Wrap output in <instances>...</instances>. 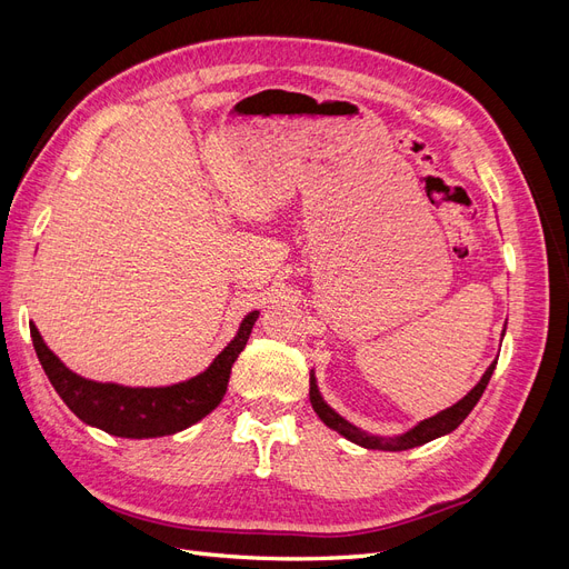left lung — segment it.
I'll list each match as a JSON object with an SVG mask.
<instances>
[{"mask_svg": "<svg viewBox=\"0 0 569 569\" xmlns=\"http://www.w3.org/2000/svg\"><path fill=\"white\" fill-rule=\"evenodd\" d=\"M503 332H506V330H503ZM493 370H496V360L487 368V372L481 375L479 385H477L468 396H465V399H460V401H458L456 406H451V408L441 410L439 416L429 418V420H422L418 427H412L410 432H406V435L399 437V439H391V441H385V439H380V437H370V435H366V432H360L358 427H353L351 422H347L341 416H337V412L322 401V396H320V391H318L313 372H311V391H308V393H311V406H313V410L318 412V418H320L327 427L335 429V432H339L341 437H347L349 441H353V443H358V446H366V449L408 451V449H416V446H422V443L432 441V439H437V437H443V435L453 432V429H456L465 418L470 416V410H472V408L477 406V401L481 399V393H485V389H487V385H489V380H491Z\"/></svg>", "mask_w": 569, "mask_h": 569, "instance_id": "obj_1", "label": "left lung"}]
</instances>
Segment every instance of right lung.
Listing matches in <instances>:
<instances>
[{"instance_id": "right-lung-1", "label": "right lung", "mask_w": 569, "mask_h": 569, "mask_svg": "<svg viewBox=\"0 0 569 569\" xmlns=\"http://www.w3.org/2000/svg\"><path fill=\"white\" fill-rule=\"evenodd\" d=\"M256 318L258 313L253 311L242 320L237 337L218 353L209 370H203L187 382L153 389H132L84 380V377L68 370L47 349L36 325H30V337L51 387L57 389L63 403L84 425L104 429L113 437L151 439L182 432L189 425L209 416L222 401V396L228 391L232 363L244 351Z\"/></svg>"}]
</instances>
